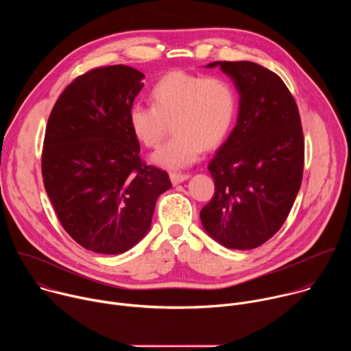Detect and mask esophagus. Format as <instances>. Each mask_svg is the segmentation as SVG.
<instances>
[{
  "instance_id": "obj_1",
  "label": "esophagus",
  "mask_w": 351,
  "mask_h": 351,
  "mask_svg": "<svg viewBox=\"0 0 351 351\" xmlns=\"http://www.w3.org/2000/svg\"><path fill=\"white\" fill-rule=\"evenodd\" d=\"M169 178H171V182H172V184H179V183H182V182H184V180H187L189 178H190V175L189 173H171L169 175Z\"/></svg>"
}]
</instances>
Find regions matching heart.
Masks as SVG:
<instances>
[{"mask_svg": "<svg viewBox=\"0 0 351 351\" xmlns=\"http://www.w3.org/2000/svg\"><path fill=\"white\" fill-rule=\"evenodd\" d=\"M154 106L134 103L128 119L134 137L145 147H158L173 121L175 136L153 156L167 169L195 164L204 148L218 147L234 119L236 94L218 76L172 72L152 91Z\"/></svg>", "mask_w": 351, "mask_h": 351, "instance_id": "heart-1", "label": "heart"}]
</instances>
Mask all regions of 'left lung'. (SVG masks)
Wrapping results in <instances>:
<instances>
[{"mask_svg": "<svg viewBox=\"0 0 351 351\" xmlns=\"http://www.w3.org/2000/svg\"><path fill=\"white\" fill-rule=\"evenodd\" d=\"M215 66L236 86L239 115L208 165L215 193L199 218L223 247L252 250L280 229L293 207L303 179V128L276 73L250 61L206 65Z\"/></svg>", "mask_w": 351, "mask_h": 351, "instance_id": "left-lung-1", "label": "left lung"}]
</instances>
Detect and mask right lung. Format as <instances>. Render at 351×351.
<instances>
[{
	"instance_id": "obj_1",
	"label": "right lung",
	"mask_w": 351,
	"mask_h": 351,
	"mask_svg": "<svg viewBox=\"0 0 351 351\" xmlns=\"http://www.w3.org/2000/svg\"><path fill=\"white\" fill-rule=\"evenodd\" d=\"M144 75L125 65L76 77L49 114L41 156L45 191L68 234L90 252L122 254L149 230L165 171L145 165L129 126Z\"/></svg>"
}]
</instances>
